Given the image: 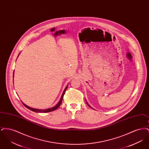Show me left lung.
Returning a JSON list of instances; mask_svg holds the SVG:
<instances>
[{
    "label": "left lung",
    "mask_w": 149,
    "mask_h": 149,
    "mask_svg": "<svg viewBox=\"0 0 149 149\" xmlns=\"http://www.w3.org/2000/svg\"><path fill=\"white\" fill-rule=\"evenodd\" d=\"M86 104H88V106H89L90 107H91L90 106H89V104H88V102H86ZM91 108H93L92 107H91Z\"/></svg>",
    "instance_id": "1"
}]
</instances>
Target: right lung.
<instances>
[{
    "mask_svg": "<svg viewBox=\"0 0 149 149\" xmlns=\"http://www.w3.org/2000/svg\"><path fill=\"white\" fill-rule=\"evenodd\" d=\"M20 54V53H19ZM19 54H18V57L19 56ZM14 71L13 72V78H14ZM68 85L69 84H68V85L66 86V88H65V89H64V92L63 93V94H62V95H61V98L60 99V100H59V102L57 103V104L55 106L53 107H52V108H47V109H36V108H31V107H30L28 106H27L26 104H24L23 102H22V103L23 104V105L24 106L26 107V108H27L28 109H30V110H31V111H33V112H37V113H46V112H52V111H55V110H56L60 106V104H61V102H62V100H63V97H64V94H65V93L66 92V89H67V88H68Z\"/></svg>",
    "mask_w": 149,
    "mask_h": 149,
    "instance_id": "obj_1",
    "label": "right lung"
}]
</instances>
